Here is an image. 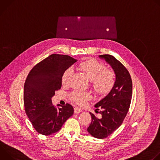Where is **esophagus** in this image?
I'll return each instance as SVG.
<instances>
[{"label": "esophagus", "mask_w": 160, "mask_h": 160, "mask_svg": "<svg viewBox=\"0 0 160 160\" xmlns=\"http://www.w3.org/2000/svg\"><path fill=\"white\" fill-rule=\"evenodd\" d=\"M74 112H75V114H78V113H80V112H82V109L80 108L75 107L74 108Z\"/></svg>", "instance_id": "esophagus-1"}]
</instances>
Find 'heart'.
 <instances>
[{
  "mask_svg": "<svg viewBox=\"0 0 160 160\" xmlns=\"http://www.w3.org/2000/svg\"><path fill=\"white\" fill-rule=\"evenodd\" d=\"M80 68L86 73L88 78L92 81V86L95 92L99 95L108 94L115 83V74L112 71L108 70L106 66L95 60H88L80 64ZM73 69H66L61 78L62 83L66 85L69 82L72 75ZM71 98L73 101L79 104H83L90 98L87 92H75Z\"/></svg>",
  "mask_w": 160,
  "mask_h": 160,
  "instance_id": "1",
  "label": "heart"
}]
</instances>
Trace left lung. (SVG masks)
<instances>
[{
	"instance_id": "1",
	"label": "left lung",
	"mask_w": 160,
	"mask_h": 160,
	"mask_svg": "<svg viewBox=\"0 0 160 160\" xmlns=\"http://www.w3.org/2000/svg\"><path fill=\"white\" fill-rule=\"evenodd\" d=\"M99 58L112 68L115 74V83L110 92L94 105L97 110L101 109V117L98 118L89 112L92 122L87 131L94 138L104 139L121 125L127 115L131 102L132 82L126 68L115 57L104 54Z\"/></svg>"
}]
</instances>
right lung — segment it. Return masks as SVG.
Masks as SVG:
<instances>
[{"label":"right lung","mask_w":160,"mask_h":160,"mask_svg":"<svg viewBox=\"0 0 160 160\" xmlns=\"http://www.w3.org/2000/svg\"><path fill=\"white\" fill-rule=\"evenodd\" d=\"M77 62L67 55L52 54L30 72L25 85L23 101L27 115L40 134L50 135L59 131L74 112L70 104H52V98L61 87L64 72Z\"/></svg>","instance_id":"1"}]
</instances>
